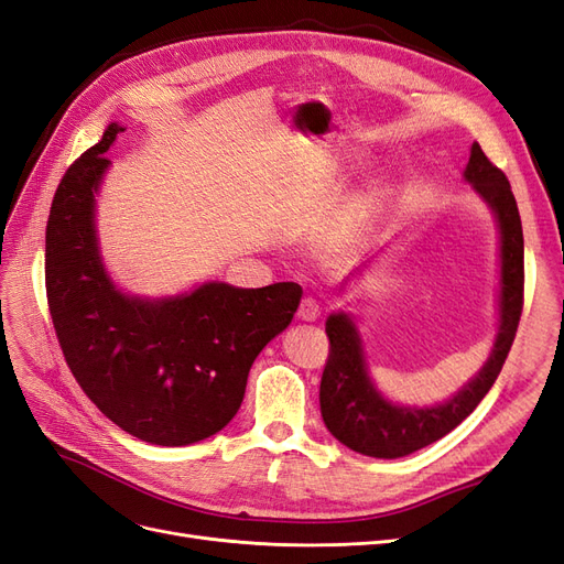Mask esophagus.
Returning a JSON list of instances; mask_svg holds the SVG:
<instances>
[{
	"instance_id": "34e87169",
	"label": "esophagus",
	"mask_w": 564,
	"mask_h": 564,
	"mask_svg": "<svg viewBox=\"0 0 564 564\" xmlns=\"http://www.w3.org/2000/svg\"><path fill=\"white\" fill-rule=\"evenodd\" d=\"M319 303L315 301V299H303L301 301V305H299V317L303 319V322H315L317 317H319Z\"/></svg>"
}]
</instances>
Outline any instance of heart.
I'll list each match as a JSON object with an SVG mask.
<instances>
[{
  "label": "heart",
  "instance_id": "1",
  "mask_svg": "<svg viewBox=\"0 0 564 564\" xmlns=\"http://www.w3.org/2000/svg\"><path fill=\"white\" fill-rule=\"evenodd\" d=\"M381 204H383V193L381 191H369L360 202H357V207L352 212V218L348 220V226L338 228L334 232V245L336 247H344V245L352 242L355 232L360 230L367 224V220L381 209Z\"/></svg>",
  "mask_w": 564,
  "mask_h": 564
}]
</instances>
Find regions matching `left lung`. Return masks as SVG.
Returning <instances> with one entry per match:
<instances>
[{
  "instance_id": "obj_1",
  "label": "left lung",
  "mask_w": 564,
  "mask_h": 564,
  "mask_svg": "<svg viewBox=\"0 0 564 564\" xmlns=\"http://www.w3.org/2000/svg\"><path fill=\"white\" fill-rule=\"evenodd\" d=\"M464 178L497 216L501 235L499 332L494 348L482 369L447 402L433 406L395 404L381 395L369 377L362 338L352 317L332 313L324 327L329 336V357L322 371L319 409L329 433L357 454L400 458L445 437L482 402L513 346L524 292V240L518 204L506 174L487 160L477 143L470 148Z\"/></svg>"
}]
</instances>
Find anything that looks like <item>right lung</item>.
Wrapping results in <instances>:
<instances>
[{"instance_id":"obj_1","label":"right lung","mask_w":564,"mask_h":564,"mask_svg":"<svg viewBox=\"0 0 564 564\" xmlns=\"http://www.w3.org/2000/svg\"><path fill=\"white\" fill-rule=\"evenodd\" d=\"M124 127L70 164L46 224V299L65 362L89 400L150 445L183 447L226 429L249 369L292 322L303 289L204 282L164 299L131 296L108 275L96 235L106 152Z\"/></svg>"}]
</instances>
